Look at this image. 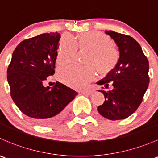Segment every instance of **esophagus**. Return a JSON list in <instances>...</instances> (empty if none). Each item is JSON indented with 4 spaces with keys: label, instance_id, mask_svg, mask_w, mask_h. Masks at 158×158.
I'll return each instance as SVG.
<instances>
[{
    "label": "esophagus",
    "instance_id": "1",
    "mask_svg": "<svg viewBox=\"0 0 158 158\" xmlns=\"http://www.w3.org/2000/svg\"><path fill=\"white\" fill-rule=\"evenodd\" d=\"M81 93H82V94H86V95H90V94L92 93V91L87 89V90L82 91V92H81Z\"/></svg>",
    "mask_w": 158,
    "mask_h": 158
}]
</instances>
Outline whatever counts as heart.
<instances>
[{
	"label": "heart",
	"mask_w": 158,
	"mask_h": 158,
	"mask_svg": "<svg viewBox=\"0 0 158 158\" xmlns=\"http://www.w3.org/2000/svg\"><path fill=\"white\" fill-rule=\"evenodd\" d=\"M108 36L100 31H89L78 35L74 41L68 36H63L60 41L56 62L58 66L68 65L73 61L77 48L89 52L87 64L95 66L98 72L105 75L112 72L118 64V51L113 47ZM92 66L80 67L70 65L59 70L60 79L76 89L84 88L94 77Z\"/></svg>",
	"instance_id": "heart-1"
}]
</instances>
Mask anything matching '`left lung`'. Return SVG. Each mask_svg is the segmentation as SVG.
I'll return each mask as SVG.
<instances>
[{
    "mask_svg": "<svg viewBox=\"0 0 158 158\" xmlns=\"http://www.w3.org/2000/svg\"><path fill=\"white\" fill-rule=\"evenodd\" d=\"M118 47V64L112 72L97 82L112 90H98L105 100L98 107L102 117L110 119H123L132 115L142 103L149 84V64L140 44L133 38L114 31H105Z\"/></svg>",
    "mask_w": 158,
    "mask_h": 158,
    "instance_id": "1",
    "label": "left lung"
}]
</instances>
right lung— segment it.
<instances>
[{
  "label": "right lung",
  "instance_id": "obj_1",
  "mask_svg": "<svg viewBox=\"0 0 158 158\" xmlns=\"http://www.w3.org/2000/svg\"><path fill=\"white\" fill-rule=\"evenodd\" d=\"M60 35L44 33L19 43L7 69L12 99L19 109L35 123L51 126L67 114V105L78 93L60 82L44 87L54 73Z\"/></svg>",
  "mask_w": 158,
  "mask_h": 158
}]
</instances>
